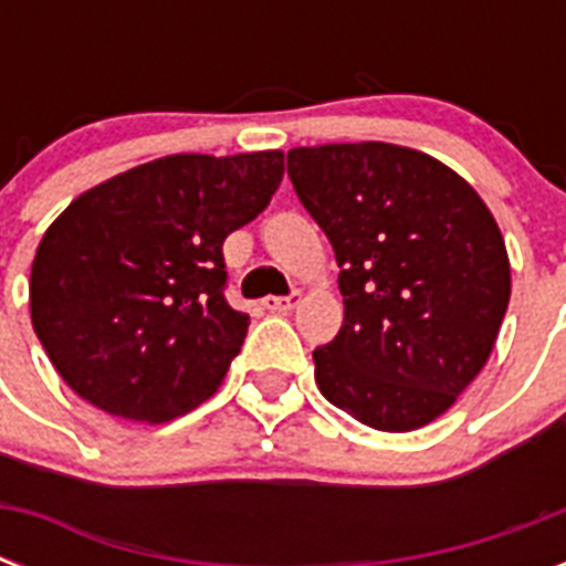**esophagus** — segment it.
Segmentation results:
<instances>
[{
	"label": "esophagus",
	"mask_w": 566,
	"mask_h": 566,
	"mask_svg": "<svg viewBox=\"0 0 566 566\" xmlns=\"http://www.w3.org/2000/svg\"><path fill=\"white\" fill-rule=\"evenodd\" d=\"M261 305H264L266 311H273V314H284V311H291L300 305V291H293L291 296H266Z\"/></svg>",
	"instance_id": "obj_1"
}]
</instances>
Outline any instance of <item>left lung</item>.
<instances>
[{"label": "left lung", "mask_w": 566, "mask_h": 566, "mask_svg": "<svg viewBox=\"0 0 566 566\" xmlns=\"http://www.w3.org/2000/svg\"><path fill=\"white\" fill-rule=\"evenodd\" d=\"M287 176L340 266L344 326L314 349L319 394L370 429H420L496 344L511 296L500 226L458 172L405 146H300Z\"/></svg>", "instance_id": "8db88e82"}]
</instances>
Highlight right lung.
I'll return each mask as SVG.
<instances>
[{"instance_id":"obj_1","label":"right lung","mask_w":566,"mask_h":566,"mask_svg":"<svg viewBox=\"0 0 566 566\" xmlns=\"http://www.w3.org/2000/svg\"><path fill=\"white\" fill-rule=\"evenodd\" d=\"M284 155H170L70 202L31 264V326L102 411L164 422L208 399L249 317L226 302L222 240L264 211Z\"/></svg>"}]
</instances>
